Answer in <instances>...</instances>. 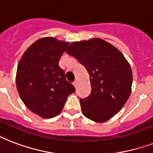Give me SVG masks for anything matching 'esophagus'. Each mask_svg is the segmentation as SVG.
Here are the masks:
<instances>
[{
  "label": "esophagus",
  "instance_id": "1",
  "mask_svg": "<svg viewBox=\"0 0 153 153\" xmlns=\"http://www.w3.org/2000/svg\"><path fill=\"white\" fill-rule=\"evenodd\" d=\"M77 84H78V82H77V81H74V82H73V85H74V87H76Z\"/></svg>",
  "mask_w": 153,
  "mask_h": 153
}]
</instances>
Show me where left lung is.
Instances as JSON below:
<instances>
[{"instance_id":"left-lung-1","label":"left lung","mask_w":153,"mask_h":153,"mask_svg":"<svg viewBox=\"0 0 153 153\" xmlns=\"http://www.w3.org/2000/svg\"><path fill=\"white\" fill-rule=\"evenodd\" d=\"M67 53L87 70L91 94L80 99L85 117L97 123L110 120L122 109L131 93L132 71L126 58L112 45L101 39L73 42Z\"/></svg>"}]
</instances>
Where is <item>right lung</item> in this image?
Masks as SVG:
<instances>
[{
  "instance_id": "1",
  "label": "right lung",
  "mask_w": 153,
  "mask_h": 153,
  "mask_svg": "<svg viewBox=\"0 0 153 153\" xmlns=\"http://www.w3.org/2000/svg\"><path fill=\"white\" fill-rule=\"evenodd\" d=\"M68 45L54 38H41L27 48L18 64L19 94L25 105L42 118L59 114L68 97L75 91L59 66Z\"/></svg>"
}]
</instances>
